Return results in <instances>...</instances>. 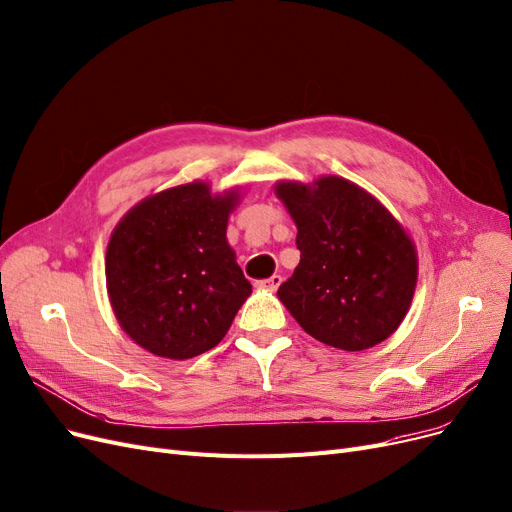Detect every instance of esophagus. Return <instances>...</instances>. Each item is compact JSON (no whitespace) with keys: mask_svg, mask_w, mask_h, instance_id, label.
Masks as SVG:
<instances>
[{"mask_svg":"<svg viewBox=\"0 0 512 512\" xmlns=\"http://www.w3.org/2000/svg\"><path fill=\"white\" fill-rule=\"evenodd\" d=\"M280 282H282V276L274 274V276H270V278L259 280V282H257V286H261V288H268V291H276V288L280 286Z\"/></svg>","mask_w":512,"mask_h":512,"instance_id":"1","label":"esophagus"}]
</instances>
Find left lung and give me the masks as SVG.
<instances>
[{"label": "left lung", "instance_id": "obj_1", "mask_svg": "<svg viewBox=\"0 0 512 512\" xmlns=\"http://www.w3.org/2000/svg\"><path fill=\"white\" fill-rule=\"evenodd\" d=\"M297 224L301 261L278 297L301 328L330 347L362 351L402 324L416 286V251L393 215L343 177L314 188L280 182Z\"/></svg>", "mask_w": 512, "mask_h": 512}]
</instances>
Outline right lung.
<instances>
[{
	"label": "right lung",
	"mask_w": 512,
	"mask_h": 512,
	"mask_svg": "<svg viewBox=\"0 0 512 512\" xmlns=\"http://www.w3.org/2000/svg\"><path fill=\"white\" fill-rule=\"evenodd\" d=\"M236 194L186 184L133 207L106 251V288L127 335L146 351L188 360L213 349L251 295L226 240Z\"/></svg>",
	"instance_id": "add662e5"
}]
</instances>
